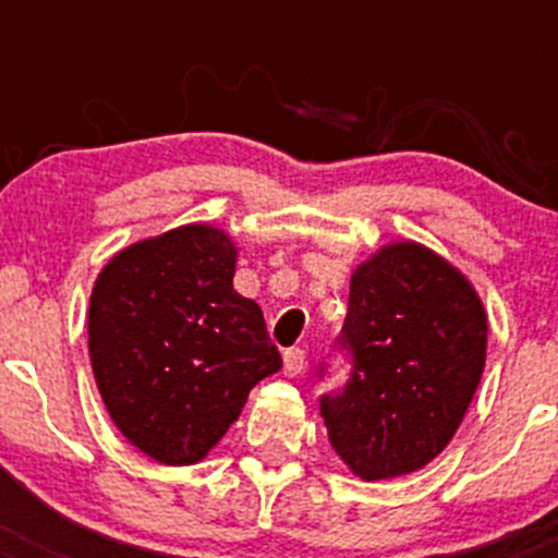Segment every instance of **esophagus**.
Returning a JSON list of instances; mask_svg holds the SVG:
<instances>
[{"instance_id": "34e87169", "label": "esophagus", "mask_w": 558, "mask_h": 558, "mask_svg": "<svg viewBox=\"0 0 558 558\" xmlns=\"http://www.w3.org/2000/svg\"><path fill=\"white\" fill-rule=\"evenodd\" d=\"M305 351L302 348H289V351L283 353V373L289 375V378H296V375L305 373Z\"/></svg>"}]
</instances>
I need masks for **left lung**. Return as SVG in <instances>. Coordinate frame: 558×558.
I'll list each match as a JSON object with an SVG mask.
<instances>
[{"label":"left lung","instance_id":"obj_1","mask_svg":"<svg viewBox=\"0 0 558 558\" xmlns=\"http://www.w3.org/2000/svg\"><path fill=\"white\" fill-rule=\"evenodd\" d=\"M486 340L475 286L440 253L399 240L364 258L342 326L351 380L320 397L329 442L348 470L388 481L440 456L481 384Z\"/></svg>","mask_w":558,"mask_h":558}]
</instances>
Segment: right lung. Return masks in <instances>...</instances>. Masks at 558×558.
I'll return each mask as SVG.
<instances>
[{"instance_id":"right-lung-1","label":"right lung","mask_w":558,"mask_h":558,"mask_svg":"<svg viewBox=\"0 0 558 558\" xmlns=\"http://www.w3.org/2000/svg\"><path fill=\"white\" fill-rule=\"evenodd\" d=\"M238 245L185 223L118 251L88 305V356L112 424L167 466L196 464L283 367L262 307L234 291Z\"/></svg>"}]
</instances>
